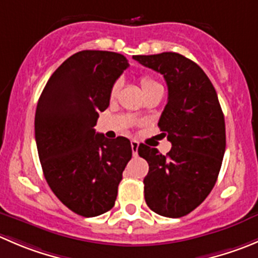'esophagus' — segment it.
Wrapping results in <instances>:
<instances>
[{
    "label": "esophagus",
    "mask_w": 258,
    "mask_h": 258,
    "mask_svg": "<svg viewBox=\"0 0 258 258\" xmlns=\"http://www.w3.org/2000/svg\"><path fill=\"white\" fill-rule=\"evenodd\" d=\"M139 141H136V140H132L131 141V149H132V154H134V156H137V150H139Z\"/></svg>",
    "instance_id": "34e87169"
}]
</instances>
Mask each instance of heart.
I'll list each match as a JSON object with an SVG mask.
<instances>
[{"instance_id":"heart-1","label":"heart","mask_w":258,"mask_h":258,"mask_svg":"<svg viewBox=\"0 0 258 258\" xmlns=\"http://www.w3.org/2000/svg\"><path fill=\"white\" fill-rule=\"evenodd\" d=\"M160 84L157 83L156 81H154L152 78L150 77H142L141 78V87H142V91H147L150 88H154V87H159ZM119 88H121V82L117 81L114 82L113 86L111 88V97H116L117 93H118Z\"/></svg>"}]
</instances>
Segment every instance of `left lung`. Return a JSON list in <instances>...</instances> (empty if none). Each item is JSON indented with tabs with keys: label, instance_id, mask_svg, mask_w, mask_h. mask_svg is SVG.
<instances>
[{
	"label": "left lung",
	"instance_id": "1",
	"mask_svg": "<svg viewBox=\"0 0 258 258\" xmlns=\"http://www.w3.org/2000/svg\"><path fill=\"white\" fill-rule=\"evenodd\" d=\"M132 57L162 74L169 91L159 127L171 150L162 155L144 144L137 150L149 164L145 201L155 213L180 218L201 206L216 184L226 151L223 112L197 62L171 51Z\"/></svg>",
	"mask_w": 258,
	"mask_h": 258
}]
</instances>
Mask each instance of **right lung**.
I'll list each match as a JSON object with an SVG mask.
<instances>
[{
  "mask_svg": "<svg viewBox=\"0 0 258 258\" xmlns=\"http://www.w3.org/2000/svg\"><path fill=\"white\" fill-rule=\"evenodd\" d=\"M126 68L118 52H76L52 73L37 102L35 140L45 179L64 206L87 218L112 209L132 157L128 139L108 140L93 128Z\"/></svg>",
  "mask_w": 258,
  "mask_h": 258,
  "instance_id": "add662e5",
  "label": "right lung"
}]
</instances>
